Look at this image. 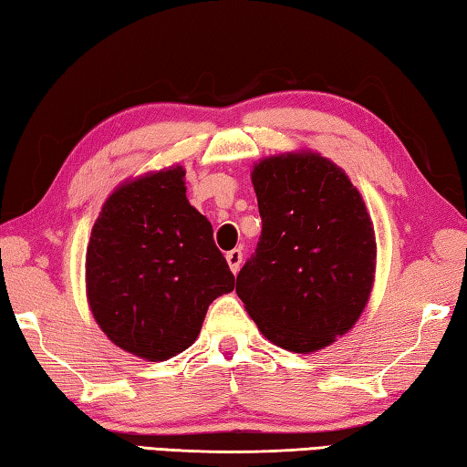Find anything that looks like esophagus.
I'll use <instances>...</instances> for the list:
<instances>
[{
	"label": "esophagus",
	"mask_w": 467,
	"mask_h": 467,
	"mask_svg": "<svg viewBox=\"0 0 467 467\" xmlns=\"http://www.w3.org/2000/svg\"><path fill=\"white\" fill-rule=\"evenodd\" d=\"M226 264H228V267H231L233 274L239 272V270H241V264H243V253H241V249L228 251V253H226Z\"/></svg>",
	"instance_id": "esophagus-1"
}]
</instances>
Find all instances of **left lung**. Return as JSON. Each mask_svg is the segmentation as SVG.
<instances>
[{"mask_svg":"<svg viewBox=\"0 0 467 467\" xmlns=\"http://www.w3.org/2000/svg\"><path fill=\"white\" fill-rule=\"evenodd\" d=\"M262 236L236 295L272 344L311 354L354 327L375 284L377 241L344 169L313 150L253 164Z\"/></svg>","mask_w":467,"mask_h":467,"instance_id":"obj_1","label":"left lung"}]
</instances>
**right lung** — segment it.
Masks as SVG:
<instances>
[{
    "instance_id": "right-lung-1",
    "label": "right lung",
    "mask_w": 467,
    "mask_h": 467,
    "mask_svg": "<svg viewBox=\"0 0 467 467\" xmlns=\"http://www.w3.org/2000/svg\"><path fill=\"white\" fill-rule=\"evenodd\" d=\"M185 169L125 179L102 203L86 249V298L121 350L150 362L177 357L208 306L234 288L210 220L187 200Z\"/></svg>"
}]
</instances>
